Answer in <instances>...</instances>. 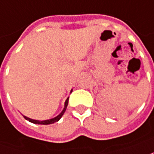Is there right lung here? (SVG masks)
Segmentation results:
<instances>
[{
	"label": "right lung",
	"instance_id": "right-lung-1",
	"mask_svg": "<svg viewBox=\"0 0 154 154\" xmlns=\"http://www.w3.org/2000/svg\"><path fill=\"white\" fill-rule=\"evenodd\" d=\"M68 101H69V98H67V100H66V103H65V107L63 109V111L61 112L60 114H59L57 117H55L54 119H48V120H44V121H39V120H34L31 119H29L27 117L24 116V118L26 120H28L29 122L33 123V124H37V125H51V124H54L55 122H58L59 120L60 119V118L63 116V114L65 113L66 110L67 105H68Z\"/></svg>",
	"mask_w": 154,
	"mask_h": 154
}]
</instances>
